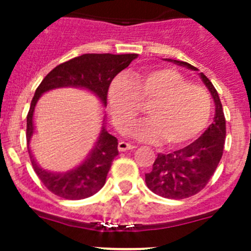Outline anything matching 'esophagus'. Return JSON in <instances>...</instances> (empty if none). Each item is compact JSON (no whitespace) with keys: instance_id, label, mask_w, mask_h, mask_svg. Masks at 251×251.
Masks as SVG:
<instances>
[{"instance_id":"obj_1","label":"esophagus","mask_w":251,"mask_h":251,"mask_svg":"<svg viewBox=\"0 0 251 251\" xmlns=\"http://www.w3.org/2000/svg\"><path fill=\"white\" fill-rule=\"evenodd\" d=\"M118 149H119V151H128V150H134L136 146L128 144V142H124V141H121L119 145H118Z\"/></svg>"}]
</instances>
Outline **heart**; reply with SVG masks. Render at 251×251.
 Listing matches in <instances>:
<instances>
[{"label":"heart","mask_w":251,"mask_h":251,"mask_svg":"<svg viewBox=\"0 0 251 251\" xmlns=\"http://www.w3.org/2000/svg\"><path fill=\"white\" fill-rule=\"evenodd\" d=\"M107 102L114 124L126 132L149 105L150 119L136 124L130 133L138 140L179 146L201 133L212 114V99L204 87L191 84L177 70L149 68L132 79L119 74L110 82Z\"/></svg>","instance_id":"heart-1"}]
</instances>
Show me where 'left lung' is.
Returning <instances> with one entry per match:
<instances>
[{"label":"left lung","mask_w":251,"mask_h":251,"mask_svg":"<svg viewBox=\"0 0 251 251\" xmlns=\"http://www.w3.org/2000/svg\"><path fill=\"white\" fill-rule=\"evenodd\" d=\"M173 63L198 70L185 61L173 60ZM200 78L214 100V121L198 140L186 148L169 154H158L152 171L145 175V181L151 191L163 198L179 200L196 195L214 175L223 155L226 118L222 103L212 82L202 73H200Z\"/></svg>","instance_id":"left-lung-1"}]
</instances>
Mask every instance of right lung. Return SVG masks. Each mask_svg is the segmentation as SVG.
Wrapping results in <instances>:
<instances>
[{"label":"right lung","instance_id":"right-lung-1","mask_svg":"<svg viewBox=\"0 0 251 251\" xmlns=\"http://www.w3.org/2000/svg\"><path fill=\"white\" fill-rule=\"evenodd\" d=\"M136 57L137 53H84L53 68L37 87L26 115V142L33 169L49 191L68 200H80L95 195L105 185L111 163L119 151L117 138L102 127L95 148L79 167L66 173H52L42 169L36 163L29 148L34 132L33 113L41 95L60 87H80L100 97L103 106H106L110 82Z\"/></svg>","mask_w":251,"mask_h":251}]
</instances>
